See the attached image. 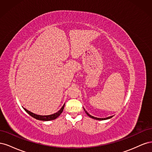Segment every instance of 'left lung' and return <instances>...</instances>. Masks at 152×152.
<instances>
[{
  "label": "left lung",
  "instance_id": "left-lung-1",
  "mask_svg": "<svg viewBox=\"0 0 152 152\" xmlns=\"http://www.w3.org/2000/svg\"><path fill=\"white\" fill-rule=\"evenodd\" d=\"M84 110H85V109H84ZM85 112H86V114L87 115H88L89 117H90L91 118H94V119H96V120H99V121H103V120H107V119H109V118H112L113 116H110V117H107V118H97V117H93L92 115H89L88 113H87L86 110H85Z\"/></svg>",
  "mask_w": 152,
  "mask_h": 152
}]
</instances>
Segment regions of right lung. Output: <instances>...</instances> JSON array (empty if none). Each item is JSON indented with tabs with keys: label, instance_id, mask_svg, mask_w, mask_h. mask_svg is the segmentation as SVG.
I'll list each match as a JSON object with an SVG mask.
<instances>
[{
	"label": "right lung",
	"instance_id": "1",
	"mask_svg": "<svg viewBox=\"0 0 152 152\" xmlns=\"http://www.w3.org/2000/svg\"><path fill=\"white\" fill-rule=\"evenodd\" d=\"M64 107H65V104L63 106L62 108L59 110L58 112L55 113L54 114H52V115H37V114H35L34 113L28 111V110H27L26 108H24V110L30 115V116H31L32 117H34L36 119H37V120L43 121H48L54 120V119H56L57 117H58L59 115H60V114L63 112Z\"/></svg>",
	"mask_w": 152,
	"mask_h": 152
}]
</instances>
